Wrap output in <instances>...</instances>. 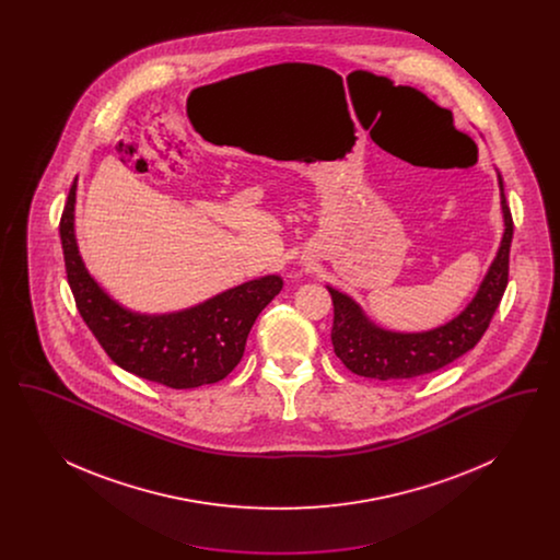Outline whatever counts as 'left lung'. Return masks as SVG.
<instances>
[{
    "instance_id": "obj_1",
    "label": "left lung",
    "mask_w": 560,
    "mask_h": 560,
    "mask_svg": "<svg viewBox=\"0 0 560 560\" xmlns=\"http://www.w3.org/2000/svg\"><path fill=\"white\" fill-rule=\"evenodd\" d=\"M498 185L504 235L479 290L452 320L427 331L386 329L370 319L354 298L327 285L334 300L331 345L350 372L373 380H407L436 372L477 347L508 285V258L514 226L500 172Z\"/></svg>"
}]
</instances>
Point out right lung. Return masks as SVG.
<instances>
[{"label":"right lung","mask_w":560,"mask_h":560,"mask_svg":"<svg viewBox=\"0 0 560 560\" xmlns=\"http://www.w3.org/2000/svg\"><path fill=\"white\" fill-rule=\"evenodd\" d=\"M78 178L60 218L67 279L78 311L108 357L126 372L185 390L213 384L237 368L252 325L281 292L283 279L265 275L170 313H138L90 275L75 237Z\"/></svg>","instance_id":"1"}]
</instances>
